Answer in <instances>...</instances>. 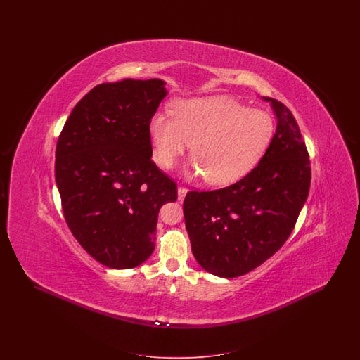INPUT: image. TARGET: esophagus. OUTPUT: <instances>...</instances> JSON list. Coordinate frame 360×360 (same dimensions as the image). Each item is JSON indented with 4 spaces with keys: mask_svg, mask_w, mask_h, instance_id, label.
<instances>
[{
    "mask_svg": "<svg viewBox=\"0 0 360 360\" xmlns=\"http://www.w3.org/2000/svg\"><path fill=\"white\" fill-rule=\"evenodd\" d=\"M186 193H188V188H185V186H178V201L182 202L185 195H186Z\"/></svg>",
    "mask_w": 360,
    "mask_h": 360,
    "instance_id": "obj_1",
    "label": "esophagus"
}]
</instances>
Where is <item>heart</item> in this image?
<instances>
[{
    "label": "heart",
    "mask_w": 360,
    "mask_h": 360,
    "mask_svg": "<svg viewBox=\"0 0 360 360\" xmlns=\"http://www.w3.org/2000/svg\"><path fill=\"white\" fill-rule=\"evenodd\" d=\"M274 131L267 112L225 97L175 101L172 115L156 113L148 128L153 156L160 167H172L191 143L193 172L216 186L231 185L251 172Z\"/></svg>",
    "instance_id": "1"
}]
</instances>
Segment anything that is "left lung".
<instances>
[{
	"instance_id": "1",
	"label": "left lung",
	"mask_w": 360,
	"mask_h": 360,
	"mask_svg": "<svg viewBox=\"0 0 360 360\" xmlns=\"http://www.w3.org/2000/svg\"><path fill=\"white\" fill-rule=\"evenodd\" d=\"M271 103L273 140L255 166L233 185L190 190L184 214L193 255L207 273L235 278L264 263L289 239L308 198L310 160L289 108Z\"/></svg>"
}]
</instances>
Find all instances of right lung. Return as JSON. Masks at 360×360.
<instances>
[{"mask_svg":"<svg viewBox=\"0 0 360 360\" xmlns=\"http://www.w3.org/2000/svg\"><path fill=\"white\" fill-rule=\"evenodd\" d=\"M167 94L160 79L93 87L56 143L55 179L71 233L110 269L153 254L158 213L176 201V184L151 160L150 121Z\"/></svg>","mask_w":360,"mask_h":360,"instance_id":"add662e5","label":"right lung"}]
</instances>
